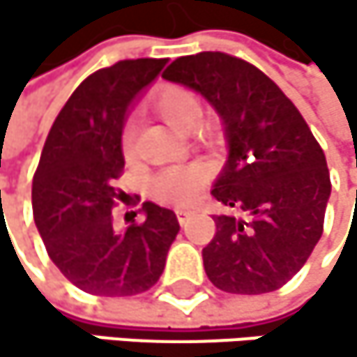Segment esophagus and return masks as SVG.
<instances>
[{"mask_svg":"<svg viewBox=\"0 0 357 357\" xmlns=\"http://www.w3.org/2000/svg\"><path fill=\"white\" fill-rule=\"evenodd\" d=\"M175 216H177V220H180V225H184V222L192 216V212H190V210H184V208H177V210H175Z\"/></svg>","mask_w":357,"mask_h":357,"instance_id":"1","label":"esophagus"}]
</instances>
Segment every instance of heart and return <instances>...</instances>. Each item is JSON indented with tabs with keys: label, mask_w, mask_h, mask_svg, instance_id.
I'll list each match as a JSON object with an SVG mask.
<instances>
[{
	"label": "heart",
	"mask_w": 357,
	"mask_h": 357,
	"mask_svg": "<svg viewBox=\"0 0 357 357\" xmlns=\"http://www.w3.org/2000/svg\"><path fill=\"white\" fill-rule=\"evenodd\" d=\"M147 105L165 121V124H169L171 128L180 130V132H190L195 128H199V130L203 128L201 102L186 87L165 85L156 93L149 96ZM119 145H121V154H124V158L128 162H132L137 156V147H135V128L130 124L121 128ZM208 182H210V169L203 162L167 167L149 180L147 195L165 205H188L195 201V197L201 192V188Z\"/></svg>",
	"instance_id": "1"
}]
</instances>
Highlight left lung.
I'll return each instance as SVG.
<instances>
[{"label": "left lung", "mask_w": 357, "mask_h": 357, "mask_svg": "<svg viewBox=\"0 0 357 357\" xmlns=\"http://www.w3.org/2000/svg\"><path fill=\"white\" fill-rule=\"evenodd\" d=\"M220 113L229 160L212 197L246 218L216 216L203 268L227 294H270L291 280L324 233L326 154L298 107L257 66L220 51L177 57L162 73Z\"/></svg>", "instance_id": "1"}]
</instances>
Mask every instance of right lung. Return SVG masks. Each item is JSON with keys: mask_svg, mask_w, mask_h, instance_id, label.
Returning a JSON list of instances; mask_svg holds the SVG:
<instances>
[{"mask_svg": "<svg viewBox=\"0 0 357 357\" xmlns=\"http://www.w3.org/2000/svg\"><path fill=\"white\" fill-rule=\"evenodd\" d=\"M167 59H124L89 75L55 117L33 184V220L51 261L85 294L137 296L154 287L180 222L156 203H143L145 220L113 227L124 199L115 182L124 173L121 128L135 96Z\"/></svg>", "mask_w": 357, "mask_h": 357, "instance_id": "add662e5", "label": "right lung"}]
</instances>
